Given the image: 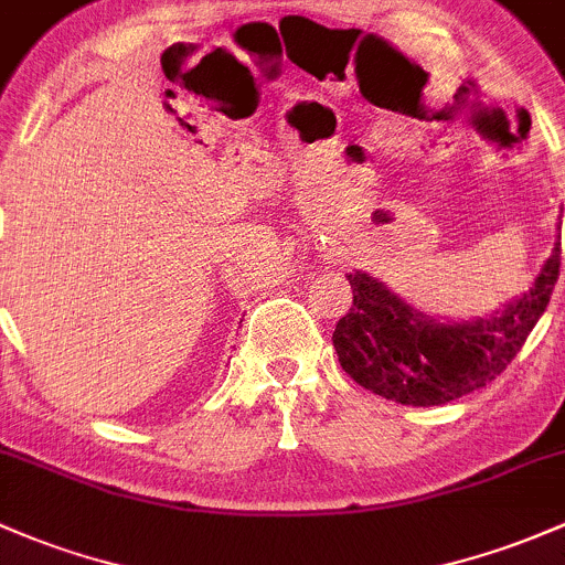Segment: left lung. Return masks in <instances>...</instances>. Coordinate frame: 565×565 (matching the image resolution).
<instances>
[{
	"mask_svg": "<svg viewBox=\"0 0 565 565\" xmlns=\"http://www.w3.org/2000/svg\"><path fill=\"white\" fill-rule=\"evenodd\" d=\"M561 273V243L533 287L490 317L441 322L417 311L367 273H349L354 302L338 319L332 347L360 387L403 406H441L482 390L536 328Z\"/></svg>",
	"mask_w": 565,
	"mask_h": 565,
	"instance_id": "left-lung-1",
	"label": "left lung"
}]
</instances>
